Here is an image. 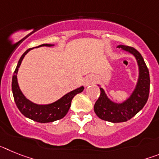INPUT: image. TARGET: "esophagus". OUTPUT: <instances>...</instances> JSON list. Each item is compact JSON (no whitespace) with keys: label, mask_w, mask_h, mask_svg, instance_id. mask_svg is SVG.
<instances>
[{"label":"esophagus","mask_w":159,"mask_h":159,"mask_svg":"<svg viewBox=\"0 0 159 159\" xmlns=\"http://www.w3.org/2000/svg\"><path fill=\"white\" fill-rule=\"evenodd\" d=\"M94 82V77L92 75H88L85 79V85L88 86L90 84H93Z\"/></svg>","instance_id":"1"}]
</instances>
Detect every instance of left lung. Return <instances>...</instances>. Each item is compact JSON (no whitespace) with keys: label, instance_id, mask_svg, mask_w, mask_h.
<instances>
[{"label":"left lung","instance_id":"1","mask_svg":"<svg viewBox=\"0 0 159 159\" xmlns=\"http://www.w3.org/2000/svg\"><path fill=\"white\" fill-rule=\"evenodd\" d=\"M118 48L134 56L139 67V76L133 92L121 102L111 100L98 84L100 87V95L95 102L94 111L99 119L111 123L126 122L134 117L145 106L150 92V75L142 55L129 46L118 45Z\"/></svg>","mask_w":159,"mask_h":159}]
</instances>
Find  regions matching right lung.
Here are the masks:
<instances>
[{"mask_svg":"<svg viewBox=\"0 0 159 159\" xmlns=\"http://www.w3.org/2000/svg\"><path fill=\"white\" fill-rule=\"evenodd\" d=\"M52 47L54 44H48V43H43L38 47ZM33 49L29 48L25 52L18 61L16 70L13 73L12 80V91L13 94L14 100L19 111L23 114L25 117L38 122V123H46L54 122L56 120L62 119L67 115L71 104V100L75 95L80 93L84 91V86H81L76 89L71 91L68 93L65 94L60 99H57L55 102L48 103V104H37L32 102L27 99L22 93L21 90L20 88L17 81V72L19 67L21 64L22 60L25 55L27 54L30 50Z\"/></svg>","mask_w":159,"mask_h":159,"instance_id":"1","label":"right lung"}]
</instances>
